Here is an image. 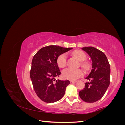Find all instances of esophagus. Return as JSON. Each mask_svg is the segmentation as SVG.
<instances>
[{
  "label": "esophagus",
  "mask_w": 125,
  "mask_h": 125,
  "mask_svg": "<svg viewBox=\"0 0 125 125\" xmlns=\"http://www.w3.org/2000/svg\"><path fill=\"white\" fill-rule=\"evenodd\" d=\"M70 83H75L77 82V81H75V80H70Z\"/></svg>",
  "instance_id": "34e87169"
}]
</instances>
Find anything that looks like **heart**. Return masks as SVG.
<instances>
[{"label":"heart","instance_id":"1","mask_svg":"<svg viewBox=\"0 0 125 125\" xmlns=\"http://www.w3.org/2000/svg\"><path fill=\"white\" fill-rule=\"evenodd\" d=\"M73 54L74 56L80 61H83L86 58V55L83 52L81 51H75ZM67 59V55L66 53L62 54L59 56L57 59V63L59 67L63 68L66 66ZM82 66L85 68L88 67V63L83 62L82 63ZM62 77L65 79L74 80H76L78 78L81 77L83 75V72L80 69H73L68 68L64 69L62 72Z\"/></svg>","mask_w":125,"mask_h":125}]
</instances>
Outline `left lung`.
Returning <instances> with one entry per match:
<instances>
[{
    "instance_id": "1",
    "label": "left lung",
    "mask_w": 125,
    "mask_h": 125,
    "mask_svg": "<svg viewBox=\"0 0 125 125\" xmlns=\"http://www.w3.org/2000/svg\"><path fill=\"white\" fill-rule=\"evenodd\" d=\"M82 50L88 54L92 62V70L85 79L84 88L79 93L81 99L88 103L100 100L109 85L110 65L103 52L93 47H85Z\"/></svg>"
}]
</instances>
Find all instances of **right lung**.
<instances>
[{
	"label": "right lung",
	"mask_w": 125,
	"mask_h": 125,
	"mask_svg": "<svg viewBox=\"0 0 125 125\" xmlns=\"http://www.w3.org/2000/svg\"><path fill=\"white\" fill-rule=\"evenodd\" d=\"M72 49L50 45L42 48L34 56L30 78L34 90L41 100L46 103H54L64 95L70 81L56 80L61 74L57 59L59 56Z\"/></svg>",
	"instance_id": "add662e5"
}]
</instances>
